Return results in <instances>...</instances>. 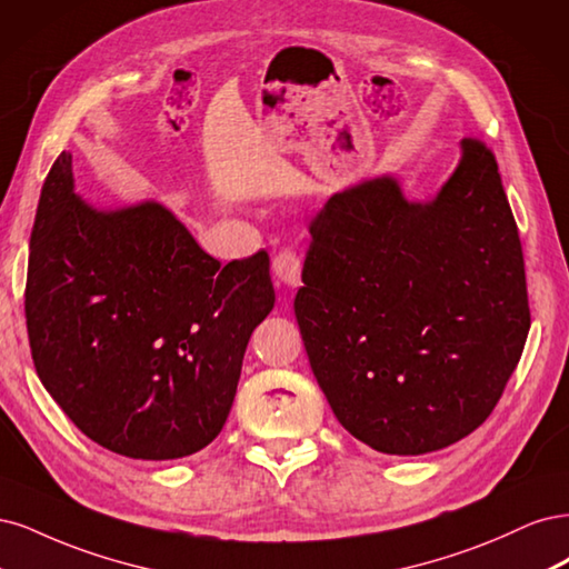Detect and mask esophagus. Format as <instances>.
Wrapping results in <instances>:
<instances>
[{
	"label": "esophagus",
	"instance_id": "esophagus-1",
	"mask_svg": "<svg viewBox=\"0 0 569 569\" xmlns=\"http://www.w3.org/2000/svg\"><path fill=\"white\" fill-rule=\"evenodd\" d=\"M273 273L288 283V286H298L300 283V269H302V260L300 254L292 248H281L277 254H273Z\"/></svg>",
	"mask_w": 569,
	"mask_h": 569
}]
</instances>
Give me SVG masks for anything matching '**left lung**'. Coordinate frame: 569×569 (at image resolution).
I'll return each mask as SVG.
<instances>
[{
	"instance_id": "1",
	"label": "left lung",
	"mask_w": 569,
	"mask_h": 569,
	"mask_svg": "<svg viewBox=\"0 0 569 569\" xmlns=\"http://www.w3.org/2000/svg\"><path fill=\"white\" fill-rule=\"evenodd\" d=\"M430 203L392 177L336 193L309 222L296 319L342 428L418 456L480 428L529 333L518 224L497 156L461 141Z\"/></svg>"
}]
</instances>
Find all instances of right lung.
Returning <instances> with one entry per match:
<instances>
[{
	"label": "right lung",
	"instance_id": "add662e5",
	"mask_svg": "<svg viewBox=\"0 0 569 569\" xmlns=\"http://www.w3.org/2000/svg\"><path fill=\"white\" fill-rule=\"evenodd\" d=\"M273 300L267 250L219 264L158 203L84 206L72 156L53 160L30 236L28 340L47 392L97 445L141 461L208 447Z\"/></svg>",
	"mask_w": 569,
	"mask_h": 569
}]
</instances>
